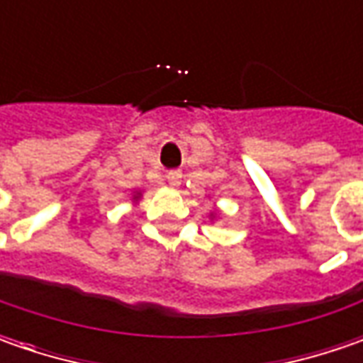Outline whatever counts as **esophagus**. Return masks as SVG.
Returning <instances> with one entry per match:
<instances>
[{
  "instance_id": "obj_1",
  "label": "esophagus",
  "mask_w": 363,
  "mask_h": 363,
  "mask_svg": "<svg viewBox=\"0 0 363 363\" xmlns=\"http://www.w3.org/2000/svg\"><path fill=\"white\" fill-rule=\"evenodd\" d=\"M165 179H167L169 186H177V184L182 182V172H179V169H172V172L165 174Z\"/></svg>"
}]
</instances>
